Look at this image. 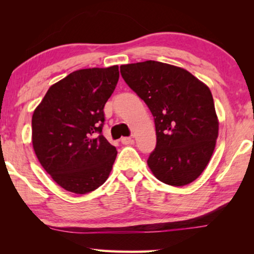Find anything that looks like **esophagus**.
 Wrapping results in <instances>:
<instances>
[{"label": "esophagus", "mask_w": 254, "mask_h": 254, "mask_svg": "<svg viewBox=\"0 0 254 254\" xmlns=\"http://www.w3.org/2000/svg\"><path fill=\"white\" fill-rule=\"evenodd\" d=\"M121 142L123 144H133V142H134V141H133V139H132L131 136H124V137H122V139H121Z\"/></svg>", "instance_id": "34e87169"}]
</instances>
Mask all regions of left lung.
<instances>
[{"label":"left lung","instance_id":"left-lung-1","mask_svg":"<svg viewBox=\"0 0 254 254\" xmlns=\"http://www.w3.org/2000/svg\"><path fill=\"white\" fill-rule=\"evenodd\" d=\"M121 75L153 115L157 144L148 158L153 175L171 186L194 182L218 135L209 88L183 68L154 60L123 65Z\"/></svg>","mask_w":254,"mask_h":254}]
</instances>
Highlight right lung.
<instances>
[{
	"label": "right lung",
	"instance_id": "right-lung-1",
	"mask_svg": "<svg viewBox=\"0 0 254 254\" xmlns=\"http://www.w3.org/2000/svg\"><path fill=\"white\" fill-rule=\"evenodd\" d=\"M119 76L118 66L72 71L51 86L33 112L34 152L68 191L87 194L109 178L118 151L102 130Z\"/></svg>",
	"mask_w": 254,
	"mask_h": 254
}]
</instances>
